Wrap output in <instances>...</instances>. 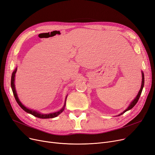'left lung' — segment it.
<instances>
[{
  "label": "left lung",
  "mask_w": 155,
  "mask_h": 155,
  "mask_svg": "<svg viewBox=\"0 0 155 155\" xmlns=\"http://www.w3.org/2000/svg\"><path fill=\"white\" fill-rule=\"evenodd\" d=\"M142 85H141V87H140V91H138V93L137 95V97L134 98V99L133 100V101L130 103V104L129 105V106L127 107V108L126 109V110H124L122 113H121L120 114H119L118 116H120V115H122V114H123L125 112H126L129 110H130V109H131L134 106H135L136 104L137 103V102L138 101V99L140 98V94L142 93V89H143V86H144V74L143 73V71H142Z\"/></svg>",
  "instance_id": "left-lung-1"
}]
</instances>
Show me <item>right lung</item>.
<instances>
[{
    "instance_id": "obj_1",
    "label": "right lung",
    "mask_w": 155,
    "mask_h": 155,
    "mask_svg": "<svg viewBox=\"0 0 155 155\" xmlns=\"http://www.w3.org/2000/svg\"><path fill=\"white\" fill-rule=\"evenodd\" d=\"M17 68L15 69V70L12 73V78H11V87H12V91H13V95L15 97V98L17 102L19 105V106L21 107L24 111H25L28 113L32 114V115H33L34 117H37V118H54V117H57L58 115H59V114H61V113H62V111L64 110V109H65V106H66V98H67L68 95L66 97V100H65V102H64V106L62 107V108L61 109H60L59 111L54 112V113H48V114H42V113H39L37 111L33 110V109H30L26 107L25 106H24V105L22 104V102L20 101V100L18 97L16 89H15V73L17 72Z\"/></svg>"
}]
</instances>
